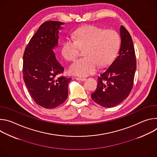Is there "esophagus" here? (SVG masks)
Masks as SVG:
<instances>
[{"instance_id": "esophagus-1", "label": "esophagus", "mask_w": 157, "mask_h": 157, "mask_svg": "<svg viewBox=\"0 0 157 157\" xmlns=\"http://www.w3.org/2000/svg\"><path fill=\"white\" fill-rule=\"evenodd\" d=\"M76 79L78 80V81H84L86 80L85 78H76Z\"/></svg>"}]
</instances>
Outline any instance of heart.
Wrapping results in <instances>:
<instances>
[{
    "mask_svg": "<svg viewBox=\"0 0 157 157\" xmlns=\"http://www.w3.org/2000/svg\"><path fill=\"white\" fill-rule=\"evenodd\" d=\"M120 43V36L116 30L87 25L75 31V38H66L61 53L66 60L74 61L79 56L80 48H86L85 56L77 59L70 67L71 74L84 77L94 73L99 64L105 66L113 61Z\"/></svg>",
    "mask_w": 157,
    "mask_h": 157,
    "instance_id": "obj_1",
    "label": "heart"
}]
</instances>
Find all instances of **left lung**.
<instances>
[{
  "label": "left lung",
  "mask_w": 157,
  "mask_h": 157,
  "mask_svg": "<svg viewBox=\"0 0 157 157\" xmlns=\"http://www.w3.org/2000/svg\"><path fill=\"white\" fill-rule=\"evenodd\" d=\"M121 38L119 55L109 68L98 79L92 99L100 105L110 108L121 104L129 95L136 70V57L132 37L124 27L120 28Z\"/></svg>",
  "instance_id": "left-lung-1"
}]
</instances>
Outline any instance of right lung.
<instances>
[{
    "mask_svg": "<svg viewBox=\"0 0 157 157\" xmlns=\"http://www.w3.org/2000/svg\"><path fill=\"white\" fill-rule=\"evenodd\" d=\"M64 23L47 21L42 24L25 48L23 78L33 100L40 106L53 109L68 98L71 78L61 76L64 68L53 49L58 45L59 30Z\"/></svg>",
    "mask_w": 157,
    "mask_h": 157,
    "instance_id": "right-lung-1",
    "label": "right lung"
}]
</instances>
